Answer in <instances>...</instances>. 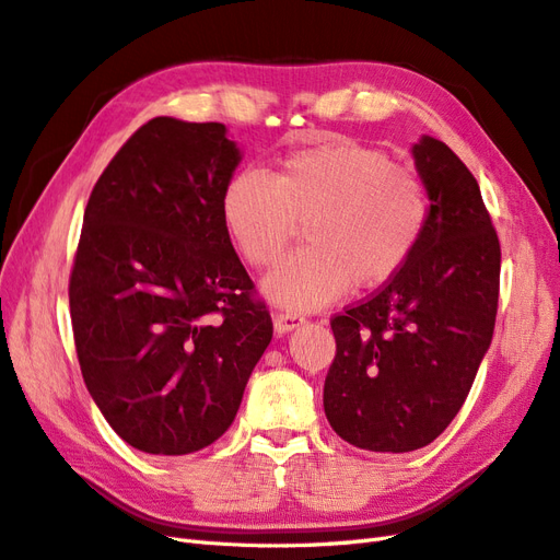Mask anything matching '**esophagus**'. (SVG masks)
Returning a JSON list of instances; mask_svg holds the SVG:
<instances>
[{
	"instance_id": "34e87169",
	"label": "esophagus",
	"mask_w": 560,
	"mask_h": 560,
	"mask_svg": "<svg viewBox=\"0 0 560 560\" xmlns=\"http://www.w3.org/2000/svg\"><path fill=\"white\" fill-rule=\"evenodd\" d=\"M303 324H305V317H300L298 312H277V314H275V328H277V334L295 331V328H300Z\"/></svg>"
}]
</instances>
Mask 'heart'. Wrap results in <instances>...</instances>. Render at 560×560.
<instances>
[{
	"instance_id": "b5f03b06",
	"label": "heart",
	"mask_w": 560,
	"mask_h": 560,
	"mask_svg": "<svg viewBox=\"0 0 560 560\" xmlns=\"http://www.w3.org/2000/svg\"><path fill=\"white\" fill-rule=\"evenodd\" d=\"M430 218L417 172L354 139H328L283 155L265 177L241 172L222 194V220L246 262H279L307 222V248L265 279V295L289 310H319L395 279L417 253Z\"/></svg>"
}]
</instances>
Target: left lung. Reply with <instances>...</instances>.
<instances>
[{
    "label": "left lung",
    "instance_id": "1",
    "mask_svg": "<svg viewBox=\"0 0 560 560\" xmlns=\"http://www.w3.org/2000/svg\"><path fill=\"white\" fill-rule=\"evenodd\" d=\"M411 155L430 200L419 248L378 293L331 319L324 411L369 452L421 450L452 423L497 319L501 248L476 177L428 135Z\"/></svg>",
    "mask_w": 560,
    "mask_h": 560
}]
</instances>
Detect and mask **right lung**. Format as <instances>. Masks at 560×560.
<instances>
[{
  "label": "right lung",
  "instance_id": "obj_1",
  "mask_svg": "<svg viewBox=\"0 0 560 560\" xmlns=\"http://www.w3.org/2000/svg\"><path fill=\"white\" fill-rule=\"evenodd\" d=\"M238 163L222 122L153 118L84 208L68 285L78 360L139 452L182 456L222 438L275 331L222 220Z\"/></svg>",
  "mask_w": 560,
  "mask_h": 560
}]
</instances>
